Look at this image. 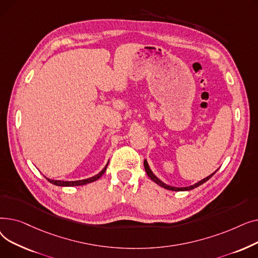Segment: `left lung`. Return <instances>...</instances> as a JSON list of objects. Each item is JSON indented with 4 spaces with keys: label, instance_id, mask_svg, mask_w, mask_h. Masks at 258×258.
<instances>
[{
    "label": "left lung",
    "instance_id": "left-lung-1",
    "mask_svg": "<svg viewBox=\"0 0 258 258\" xmlns=\"http://www.w3.org/2000/svg\"><path fill=\"white\" fill-rule=\"evenodd\" d=\"M143 164H144V168H145V171H146L147 175H148V177H150L156 184H158L159 186L163 187V188H165V189H168V190H172V191H187V190H191V189L197 188L198 186H200V185H202V184H204L205 182H207V181L212 177V175H213L216 171H218V169H216L214 172H212L211 174H209L208 177H206L205 179H203V180L199 181L198 183H196V184H194V185H190V186H188V187H173V186H170V185L165 184L164 182H162V181L157 177V175H155V173L152 171L150 165H148L146 159L144 160V163H143Z\"/></svg>",
    "mask_w": 258,
    "mask_h": 258
}]
</instances>
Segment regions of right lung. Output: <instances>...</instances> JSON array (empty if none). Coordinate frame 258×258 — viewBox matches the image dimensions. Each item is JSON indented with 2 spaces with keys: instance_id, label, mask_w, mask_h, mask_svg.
Returning a JSON list of instances; mask_svg holds the SVG:
<instances>
[{
  "instance_id": "right-lung-1",
  "label": "right lung",
  "mask_w": 258,
  "mask_h": 258,
  "mask_svg": "<svg viewBox=\"0 0 258 258\" xmlns=\"http://www.w3.org/2000/svg\"><path fill=\"white\" fill-rule=\"evenodd\" d=\"M107 164L108 162L106 163V165L104 166V168L97 174H95L94 177H91L89 179H85V180H78V181H60V180H51V179H48L46 178L50 183H52L53 185H56V186H62V187H70V186H81V185H86V184H89V183H92L94 181L98 180L101 175L105 172L106 170V167H107Z\"/></svg>"
}]
</instances>
